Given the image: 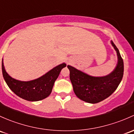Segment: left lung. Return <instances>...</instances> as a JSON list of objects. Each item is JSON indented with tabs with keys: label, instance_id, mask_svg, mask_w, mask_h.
Here are the masks:
<instances>
[{
	"label": "left lung",
	"instance_id": "left-lung-1",
	"mask_svg": "<svg viewBox=\"0 0 134 134\" xmlns=\"http://www.w3.org/2000/svg\"><path fill=\"white\" fill-rule=\"evenodd\" d=\"M111 43L117 52L118 62L115 69L108 75L91 76L72 66H67L74 92L81 100L90 103L100 102L109 97L120 83L123 76V60L114 42L111 41Z\"/></svg>",
	"mask_w": 134,
	"mask_h": 134
}]
</instances>
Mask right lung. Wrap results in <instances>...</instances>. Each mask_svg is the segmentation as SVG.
I'll return each mask as SVG.
<instances>
[{
    "instance_id": "right-lung-1",
    "label": "right lung",
    "mask_w": 134,
    "mask_h": 134,
    "mask_svg": "<svg viewBox=\"0 0 134 134\" xmlns=\"http://www.w3.org/2000/svg\"><path fill=\"white\" fill-rule=\"evenodd\" d=\"M65 67V63H62L40 78L32 81H22L9 76L4 68L3 59L2 62V74L7 85L20 98L30 101H40L48 97L60 71Z\"/></svg>"
}]
</instances>
